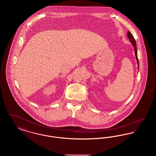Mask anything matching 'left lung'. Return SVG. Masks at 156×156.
Masks as SVG:
<instances>
[{
  "label": "left lung",
  "instance_id": "obj_1",
  "mask_svg": "<svg viewBox=\"0 0 156 156\" xmlns=\"http://www.w3.org/2000/svg\"><path fill=\"white\" fill-rule=\"evenodd\" d=\"M127 37L129 38V39L130 40V41L131 43V44L133 46L134 50V53H135V55H136V58L137 60V65H138V70L139 69V59L137 57V47H136V41L134 38L133 35L132 34V33L130 32V31H128L127 32Z\"/></svg>",
  "mask_w": 156,
  "mask_h": 156
}]
</instances>
